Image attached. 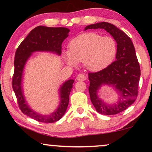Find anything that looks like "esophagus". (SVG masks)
Wrapping results in <instances>:
<instances>
[{
	"instance_id": "esophagus-1",
	"label": "esophagus",
	"mask_w": 152,
	"mask_h": 152,
	"mask_svg": "<svg viewBox=\"0 0 152 152\" xmlns=\"http://www.w3.org/2000/svg\"><path fill=\"white\" fill-rule=\"evenodd\" d=\"M76 80L77 81H84L86 80V76L84 74H80L77 76Z\"/></svg>"
}]
</instances>
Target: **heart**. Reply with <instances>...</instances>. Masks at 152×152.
Instances as JSON below:
<instances>
[{
	"label": "heart",
	"instance_id": "obj_1",
	"mask_svg": "<svg viewBox=\"0 0 152 152\" xmlns=\"http://www.w3.org/2000/svg\"><path fill=\"white\" fill-rule=\"evenodd\" d=\"M117 53V43L110 36L102 37L95 32L85 33L70 41L69 51L64 53L68 65L76 66L83 61L87 69L97 71L113 61Z\"/></svg>",
	"mask_w": 152,
	"mask_h": 152
}]
</instances>
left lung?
<instances>
[{
  "label": "left lung",
  "mask_w": 152,
  "mask_h": 152,
  "mask_svg": "<svg viewBox=\"0 0 152 152\" xmlns=\"http://www.w3.org/2000/svg\"><path fill=\"white\" fill-rule=\"evenodd\" d=\"M98 28L105 30L115 40L116 60L100 71L89 72L88 91L91 102L99 113L115 115L127 109L137 98L140 68L133 42L123 31L107 22L89 25L84 30ZM104 85L113 87L118 92L119 97L115 103H106L99 97L97 93Z\"/></svg>",
  "instance_id": "1"
}]
</instances>
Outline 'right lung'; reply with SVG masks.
Segmentation results:
<instances>
[{"label": "right lung", "mask_w": 152, "mask_h": 152, "mask_svg": "<svg viewBox=\"0 0 152 152\" xmlns=\"http://www.w3.org/2000/svg\"><path fill=\"white\" fill-rule=\"evenodd\" d=\"M69 29L37 26L33 29L18 47L14 57V72L12 88L15 93L20 109L25 115L45 123H53L63 117L69 103V95L73 80L66 81L59 89L60 103L55 111L50 115H42L31 109L27 103L23 91L22 78L24 67L32 53L37 51L50 52L58 55L61 54V44L67 38Z\"/></svg>", "instance_id": "1"}]
</instances>
